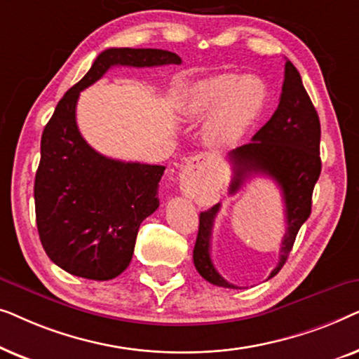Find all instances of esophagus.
I'll return each mask as SVG.
<instances>
[{
	"label": "esophagus",
	"instance_id": "esophagus-1",
	"mask_svg": "<svg viewBox=\"0 0 359 359\" xmlns=\"http://www.w3.org/2000/svg\"><path fill=\"white\" fill-rule=\"evenodd\" d=\"M208 163V156L204 154H199V155H194L193 158L188 160V165L193 166V168H198V166H203Z\"/></svg>",
	"mask_w": 359,
	"mask_h": 359
}]
</instances>
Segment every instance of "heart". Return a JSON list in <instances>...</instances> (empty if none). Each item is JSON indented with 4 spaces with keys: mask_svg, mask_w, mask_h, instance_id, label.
Masks as SVG:
<instances>
[{
    "mask_svg": "<svg viewBox=\"0 0 359 359\" xmlns=\"http://www.w3.org/2000/svg\"><path fill=\"white\" fill-rule=\"evenodd\" d=\"M268 102V88L257 75H215L201 80L186 96L184 111L205 116L204 135L209 144L225 147L242 139Z\"/></svg>",
    "mask_w": 359,
    "mask_h": 359,
    "instance_id": "b5f03b06",
    "label": "heart"
}]
</instances>
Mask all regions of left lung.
Returning a JSON list of instances; mask_svg holds the SVG:
<instances>
[{"mask_svg":"<svg viewBox=\"0 0 359 359\" xmlns=\"http://www.w3.org/2000/svg\"><path fill=\"white\" fill-rule=\"evenodd\" d=\"M229 160L233 165L230 194L237 193L252 175H266L276 181L281 189L286 233L279 250L278 266L269 274V278H273L284 266L299 229L311 215L313 186L322 170L320 121L297 68L289 60L284 67L278 109L253 135L250 144L230 151ZM219 209L220 204H215L199 215V232L193 252L194 266L201 276L214 286L238 289L220 276L210 258V235Z\"/></svg>","mask_w":359,"mask_h":359,"instance_id":"obj_1","label":"left lung"}]
</instances>
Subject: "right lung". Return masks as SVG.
I'll list each match as a JSON object with an SVG mask.
<instances>
[{
	"mask_svg": "<svg viewBox=\"0 0 359 359\" xmlns=\"http://www.w3.org/2000/svg\"><path fill=\"white\" fill-rule=\"evenodd\" d=\"M180 65L161 48H107L58 101L41 140L34 183L39 237L47 257L73 276L107 281L129 266L137 232L158 209L165 166L107 158L76 126L80 91L111 67Z\"/></svg>",
	"mask_w": 359,
	"mask_h": 359,
	"instance_id": "obj_1",
	"label": "right lung"
}]
</instances>
